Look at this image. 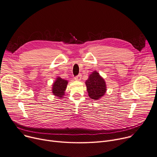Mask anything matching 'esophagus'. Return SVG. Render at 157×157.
Returning <instances> with one entry per match:
<instances>
[{"instance_id":"esophagus-1","label":"esophagus","mask_w":157,"mask_h":157,"mask_svg":"<svg viewBox=\"0 0 157 157\" xmlns=\"http://www.w3.org/2000/svg\"><path fill=\"white\" fill-rule=\"evenodd\" d=\"M81 79V75H79L75 77V79L76 81H80Z\"/></svg>"}]
</instances>
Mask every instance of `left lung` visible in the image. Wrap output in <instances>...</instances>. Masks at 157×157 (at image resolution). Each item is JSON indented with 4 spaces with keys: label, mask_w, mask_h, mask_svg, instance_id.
Masks as SVG:
<instances>
[{
    "label": "left lung",
    "mask_w": 157,
    "mask_h": 157,
    "mask_svg": "<svg viewBox=\"0 0 157 157\" xmlns=\"http://www.w3.org/2000/svg\"><path fill=\"white\" fill-rule=\"evenodd\" d=\"M85 83L88 95L91 99L98 100L105 95L107 90L105 82L97 71L90 75Z\"/></svg>",
    "instance_id": "left-lung-1"
}]
</instances>
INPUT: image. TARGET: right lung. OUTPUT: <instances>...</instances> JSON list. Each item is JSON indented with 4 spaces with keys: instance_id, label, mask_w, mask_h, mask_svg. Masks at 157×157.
<instances>
[{
    "instance_id": "right-lung-1",
    "label": "right lung",
    "mask_w": 157,
    "mask_h": 157,
    "mask_svg": "<svg viewBox=\"0 0 157 157\" xmlns=\"http://www.w3.org/2000/svg\"><path fill=\"white\" fill-rule=\"evenodd\" d=\"M67 80L58 77L52 87V93H54V95L60 98L63 97V95H64V91L67 87Z\"/></svg>"
}]
</instances>
